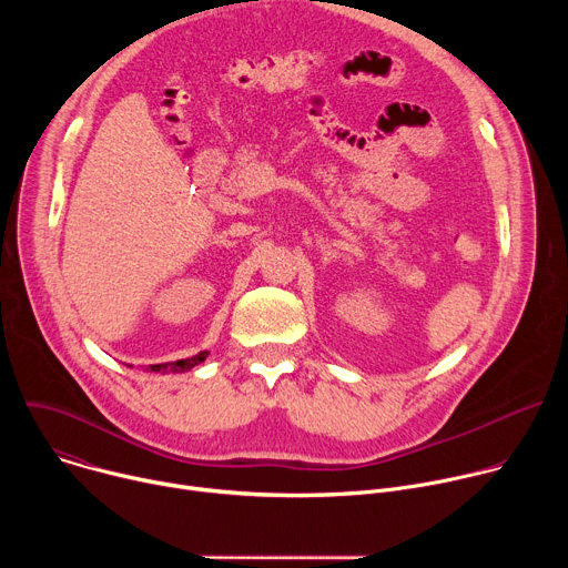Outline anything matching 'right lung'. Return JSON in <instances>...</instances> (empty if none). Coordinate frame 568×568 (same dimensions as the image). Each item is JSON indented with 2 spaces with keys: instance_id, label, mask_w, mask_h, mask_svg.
I'll use <instances>...</instances> for the list:
<instances>
[{
  "instance_id": "add662e5",
  "label": "right lung",
  "mask_w": 568,
  "mask_h": 568,
  "mask_svg": "<svg viewBox=\"0 0 568 568\" xmlns=\"http://www.w3.org/2000/svg\"><path fill=\"white\" fill-rule=\"evenodd\" d=\"M209 357V351H202L193 357H186V359H178V362H164V364H150L145 371L150 373H184V371H191L193 366L202 364L204 359ZM132 368V366H130Z\"/></svg>"
}]
</instances>
